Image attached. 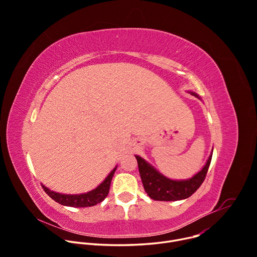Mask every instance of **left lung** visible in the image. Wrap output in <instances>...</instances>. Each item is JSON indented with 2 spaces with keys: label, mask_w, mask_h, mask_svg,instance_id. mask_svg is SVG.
Returning a JSON list of instances; mask_svg holds the SVG:
<instances>
[{
  "label": "left lung",
  "mask_w": 257,
  "mask_h": 257,
  "mask_svg": "<svg viewBox=\"0 0 257 257\" xmlns=\"http://www.w3.org/2000/svg\"><path fill=\"white\" fill-rule=\"evenodd\" d=\"M191 94L200 98L198 94L194 92H191ZM211 157L212 152L202 170L192 178L177 181L165 177L142 158L135 156L145 192L152 199L159 201H176L190 197L204 181L211 162Z\"/></svg>",
  "instance_id": "obj_1"
}]
</instances>
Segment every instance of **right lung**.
Returning <instances> with one entry per match:
<instances>
[{
  "mask_svg": "<svg viewBox=\"0 0 257 257\" xmlns=\"http://www.w3.org/2000/svg\"><path fill=\"white\" fill-rule=\"evenodd\" d=\"M117 167L114 168V170L108 174V176L103 180L102 183L93 190L87 192V193H82V194H62V193H57L46 186L42 185L46 193L54 199L56 202L66 205V206H72V207H87V206H93L99 202H101L108 194L109 187H111V182L113 179V176L115 174Z\"/></svg>",
  "mask_w": 257,
  "mask_h": 257,
  "instance_id": "add662e5",
  "label": "right lung"
}]
</instances>
